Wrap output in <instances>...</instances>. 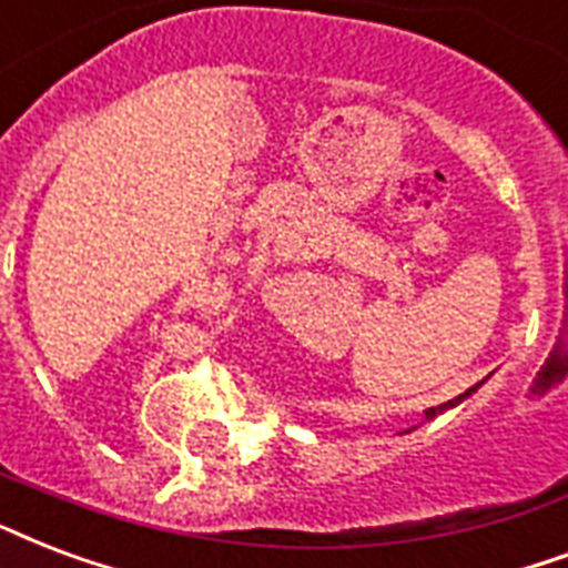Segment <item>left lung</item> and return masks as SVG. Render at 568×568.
I'll return each mask as SVG.
<instances>
[{
	"mask_svg": "<svg viewBox=\"0 0 568 568\" xmlns=\"http://www.w3.org/2000/svg\"><path fill=\"white\" fill-rule=\"evenodd\" d=\"M476 387H479V384H474V387L467 389V393H462V396H456V399H449V402H444V405H438V408H428V410H426V414H428V417H435V414H440V410H447V408H453V405H458V402L465 399V396H470V393H474V389H476Z\"/></svg>",
	"mask_w": 568,
	"mask_h": 568,
	"instance_id": "1",
	"label": "left lung"
}]
</instances>
